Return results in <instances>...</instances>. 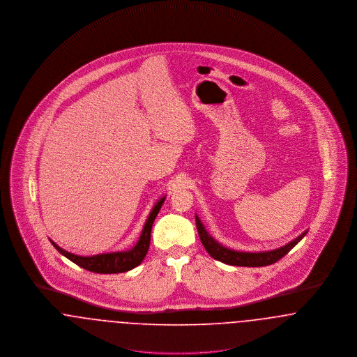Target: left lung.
Listing matches in <instances>:
<instances>
[{
  "instance_id": "left-lung-1",
  "label": "left lung",
  "mask_w": 357,
  "mask_h": 357,
  "mask_svg": "<svg viewBox=\"0 0 357 357\" xmlns=\"http://www.w3.org/2000/svg\"><path fill=\"white\" fill-rule=\"evenodd\" d=\"M195 222H197V229L198 234L201 238V242L206 249V252L211 255L214 259H218L223 264L233 265V266H249V268H259V266H268L272 265L274 262L280 261L289 252L306 236V231H304L300 237L296 238L294 241L289 242L288 245L271 250V252H262V253H243V252H236L223 248L215 239L208 236V233L204 230V225L201 220L195 215Z\"/></svg>"
}]
</instances>
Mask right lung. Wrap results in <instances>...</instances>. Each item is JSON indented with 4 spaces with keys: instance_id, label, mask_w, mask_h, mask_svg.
Instances as JSON below:
<instances>
[{
    "instance_id": "1",
    "label": "right lung",
    "mask_w": 357,
    "mask_h": 357,
    "mask_svg": "<svg viewBox=\"0 0 357 357\" xmlns=\"http://www.w3.org/2000/svg\"><path fill=\"white\" fill-rule=\"evenodd\" d=\"M166 197H163L158 204H155L153 211L150 213V217L146 222L142 236L139 238V242L135 248L128 252H118V253H109V255H93V257H80V255H72L57 246L54 242L52 245L56 248L63 255H66L72 262L79 265L85 271L89 272L100 273V274H114V273H124L136 268L147 255L150 248V239H151V229L153 223L165 202Z\"/></svg>"
}]
</instances>
